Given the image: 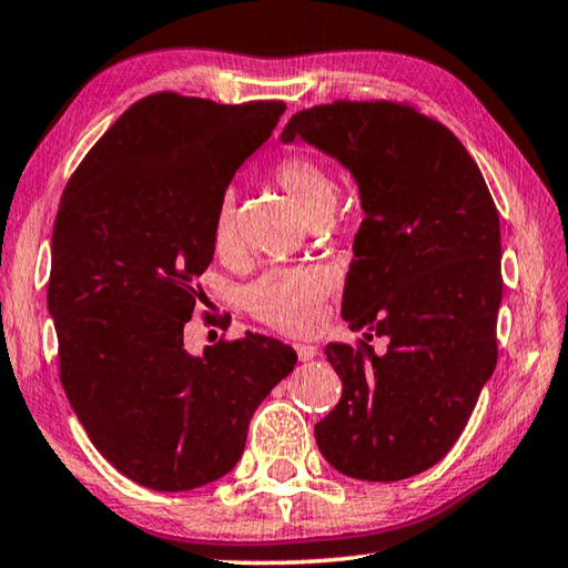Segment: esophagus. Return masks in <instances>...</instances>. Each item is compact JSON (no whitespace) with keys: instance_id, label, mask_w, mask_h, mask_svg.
<instances>
[{"instance_id":"34e87169","label":"esophagus","mask_w":568,"mask_h":568,"mask_svg":"<svg viewBox=\"0 0 568 568\" xmlns=\"http://www.w3.org/2000/svg\"><path fill=\"white\" fill-rule=\"evenodd\" d=\"M296 353H298V361L301 363H308V361H314V357L318 355V348H316V345H311V343H298L296 345Z\"/></svg>"}]
</instances>
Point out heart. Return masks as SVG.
<instances>
[{
    "mask_svg": "<svg viewBox=\"0 0 568 568\" xmlns=\"http://www.w3.org/2000/svg\"><path fill=\"white\" fill-rule=\"evenodd\" d=\"M274 181L296 203L311 223L328 217L335 207V183L316 159L288 154L274 164ZM213 245L217 252H233L237 245L235 199L223 195L213 217ZM331 292V276L316 267L274 270L247 286L245 301L254 316L288 335L314 333L323 321V304Z\"/></svg>",
    "mask_w": 568,
    "mask_h": 568,
    "instance_id": "b5f03b06",
    "label": "heart"
}]
</instances>
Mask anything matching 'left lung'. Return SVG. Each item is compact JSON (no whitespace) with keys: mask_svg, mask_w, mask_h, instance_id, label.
<instances>
[{"mask_svg":"<svg viewBox=\"0 0 568 568\" xmlns=\"http://www.w3.org/2000/svg\"><path fill=\"white\" fill-rule=\"evenodd\" d=\"M280 139L316 146L353 176L365 220L341 314L367 341H389L382 355L326 345L343 397L316 424L318 450L348 478H412L458 442L497 363V207L466 146L397 102L301 110Z\"/></svg>","mask_w":568,"mask_h":568,"instance_id":"1","label":"left lung"}]
</instances>
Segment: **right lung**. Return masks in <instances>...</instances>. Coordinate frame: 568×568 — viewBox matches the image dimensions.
<instances>
[{"label":"right lung","instance_id":"obj_1","mask_svg":"<svg viewBox=\"0 0 568 568\" xmlns=\"http://www.w3.org/2000/svg\"><path fill=\"white\" fill-rule=\"evenodd\" d=\"M284 110L156 92L98 139L58 205L49 314L65 397L144 488L193 490L233 470L254 409L296 365L292 345L257 333L183 348L217 203Z\"/></svg>","mask_w":568,"mask_h":568}]
</instances>
